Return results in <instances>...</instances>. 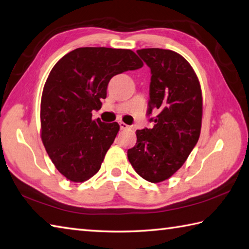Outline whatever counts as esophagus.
<instances>
[{"label":"esophagus","instance_id":"esophagus-1","mask_svg":"<svg viewBox=\"0 0 249 249\" xmlns=\"http://www.w3.org/2000/svg\"><path fill=\"white\" fill-rule=\"evenodd\" d=\"M120 127H121V129H129L130 128L127 124L124 123V122H120Z\"/></svg>","mask_w":249,"mask_h":249}]
</instances>
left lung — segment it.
I'll use <instances>...</instances> for the list:
<instances>
[{
    "mask_svg": "<svg viewBox=\"0 0 249 249\" xmlns=\"http://www.w3.org/2000/svg\"><path fill=\"white\" fill-rule=\"evenodd\" d=\"M138 55L151 69L148 115L159 109L152 128L136 131L137 143L127 151L140 177L158 183L182 166L201 134L203 98L191 65L178 53L143 48Z\"/></svg>",
    "mask_w": 249,
    "mask_h": 249,
    "instance_id": "8db88e82",
    "label": "left lung"
}]
</instances>
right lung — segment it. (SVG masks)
I'll return each mask as SVG.
<instances>
[{"label":"right lung","mask_w":249,"mask_h":249,"mask_svg":"<svg viewBox=\"0 0 249 249\" xmlns=\"http://www.w3.org/2000/svg\"><path fill=\"white\" fill-rule=\"evenodd\" d=\"M130 50L81 47L68 53L52 69L41 99V138L61 175L84 182L100 169L120 125L92 120L101 108L111 77L139 69Z\"/></svg>","instance_id":"1"}]
</instances>
